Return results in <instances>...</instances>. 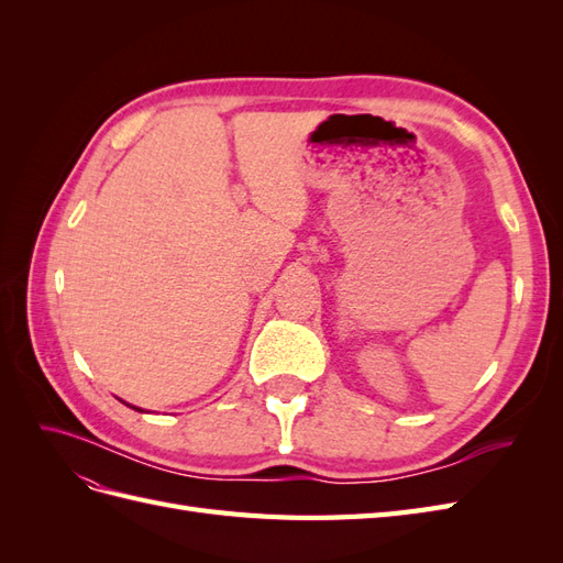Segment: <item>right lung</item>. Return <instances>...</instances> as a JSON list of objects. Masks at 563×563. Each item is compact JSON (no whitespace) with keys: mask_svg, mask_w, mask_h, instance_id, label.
I'll use <instances>...</instances> for the list:
<instances>
[{"mask_svg":"<svg viewBox=\"0 0 563 563\" xmlns=\"http://www.w3.org/2000/svg\"><path fill=\"white\" fill-rule=\"evenodd\" d=\"M131 408H135V406H131ZM135 411H141V408H135Z\"/></svg>","mask_w":563,"mask_h":563,"instance_id":"1","label":"right lung"}]
</instances>
